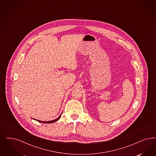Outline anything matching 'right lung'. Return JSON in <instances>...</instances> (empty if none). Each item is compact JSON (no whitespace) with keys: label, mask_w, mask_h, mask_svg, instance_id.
Segmentation results:
<instances>
[{"label":"right lung","mask_w":156,"mask_h":156,"mask_svg":"<svg viewBox=\"0 0 156 156\" xmlns=\"http://www.w3.org/2000/svg\"><path fill=\"white\" fill-rule=\"evenodd\" d=\"M61 115H62V114L59 116V118H58L56 119H55V120H50V121H47V122H43V121H41V120H36L38 121V122H41V123H54V122L58 121L59 119L60 118ZM34 120H36V119H34Z\"/></svg>","instance_id":"obj_1"}]
</instances>
